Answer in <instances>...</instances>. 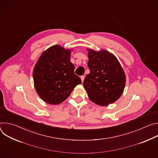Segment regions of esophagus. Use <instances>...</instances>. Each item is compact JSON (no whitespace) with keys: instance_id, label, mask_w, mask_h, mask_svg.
Here are the masks:
<instances>
[{"instance_id":"esophagus-1","label":"esophagus","mask_w":158,"mask_h":158,"mask_svg":"<svg viewBox=\"0 0 158 158\" xmlns=\"http://www.w3.org/2000/svg\"><path fill=\"white\" fill-rule=\"evenodd\" d=\"M81 81H82V82L84 81V76H82L81 77Z\"/></svg>"}]
</instances>
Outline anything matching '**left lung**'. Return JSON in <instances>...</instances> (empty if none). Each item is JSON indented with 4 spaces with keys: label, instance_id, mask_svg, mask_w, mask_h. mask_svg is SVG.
I'll use <instances>...</instances> for the list:
<instances>
[{
    "label": "left lung",
    "instance_id": "obj_1",
    "mask_svg": "<svg viewBox=\"0 0 158 158\" xmlns=\"http://www.w3.org/2000/svg\"><path fill=\"white\" fill-rule=\"evenodd\" d=\"M87 51L90 73L85 76L83 85L89 99L101 106L114 102L122 95L126 84L121 65L107 51Z\"/></svg>",
    "mask_w": 158,
    "mask_h": 158
}]
</instances>
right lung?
<instances>
[{"mask_svg":"<svg viewBox=\"0 0 158 158\" xmlns=\"http://www.w3.org/2000/svg\"><path fill=\"white\" fill-rule=\"evenodd\" d=\"M71 50L55 45L45 51L33 71L34 87L39 97L50 104H59L68 98L74 88L82 83L74 74L71 62Z\"/></svg>","mask_w":158,"mask_h":158,"instance_id":"1","label":"right lung"}]
</instances>
